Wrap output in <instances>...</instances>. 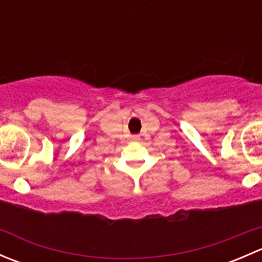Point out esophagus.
I'll use <instances>...</instances> for the list:
<instances>
[{"label": "esophagus", "mask_w": 262, "mask_h": 262, "mask_svg": "<svg viewBox=\"0 0 262 262\" xmlns=\"http://www.w3.org/2000/svg\"><path fill=\"white\" fill-rule=\"evenodd\" d=\"M132 139H133V141H136V142H138V141H141V137H139V136H133V137H132Z\"/></svg>", "instance_id": "obj_1"}]
</instances>
